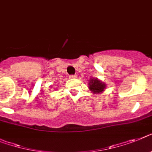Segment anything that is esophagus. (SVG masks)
<instances>
[{"instance_id":"1","label":"esophagus","mask_w":152,"mask_h":152,"mask_svg":"<svg viewBox=\"0 0 152 152\" xmlns=\"http://www.w3.org/2000/svg\"><path fill=\"white\" fill-rule=\"evenodd\" d=\"M77 75H76V74H75V75H72V76H70V78L71 79H76V78H77Z\"/></svg>"}]
</instances>
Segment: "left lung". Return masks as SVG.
Segmentation results:
<instances>
[{
    "label": "left lung",
    "mask_w": 152,
    "mask_h": 152,
    "mask_svg": "<svg viewBox=\"0 0 152 152\" xmlns=\"http://www.w3.org/2000/svg\"><path fill=\"white\" fill-rule=\"evenodd\" d=\"M89 88L94 94H101L106 89V84L97 78L90 79Z\"/></svg>",
    "instance_id": "obj_1"
}]
</instances>
